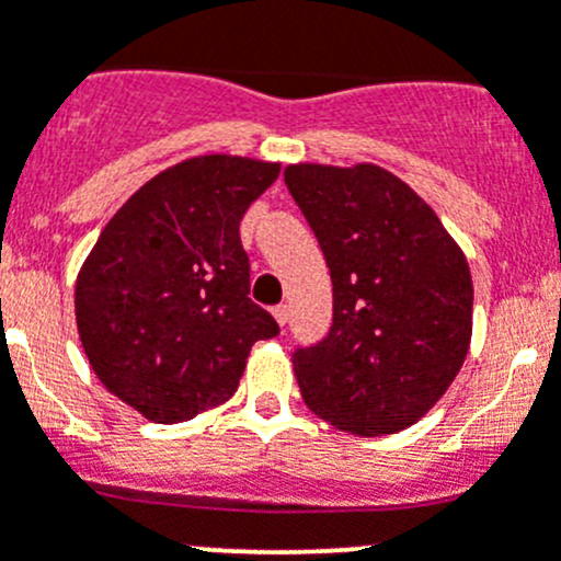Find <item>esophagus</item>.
Here are the masks:
<instances>
[{
	"mask_svg": "<svg viewBox=\"0 0 561 561\" xmlns=\"http://www.w3.org/2000/svg\"><path fill=\"white\" fill-rule=\"evenodd\" d=\"M271 312H274L276 322H279V325H285V322L290 320V309H287V304H279V307H274V309H271Z\"/></svg>",
	"mask_w": 561,
	"mask_h": 561,
	"instance_id": "obj_1",
	"label": "esophagus"
}]
</instances>
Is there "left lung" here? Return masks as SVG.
<instances>
[{
	"instance_id": "8db88e82",
	"label": "left lung",
	"mask_w": 561,
	"mask_h": 561,
	"mask_svg": "<svg viewBox=\"0 0 561 561\" xmlns=\"http://www.w3.org/2000/svg\"><path fill=\"white\" fill-rule=\"evenodd\" d=\"M333 282L322 342L293 353L314 415L382 437L421 421L456 380L472 339L463 252L415 190L386 168H285Z\"/></svg>"
}]
</instances>
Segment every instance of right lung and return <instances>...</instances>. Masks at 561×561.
I'll return each mask as SVG.
<instances>
[{"label":"right lung","instance_id":"obj_1","mask_svg":"<svg viewBox=\"0 0 561 561\" xmlns=\"http://www.w3.org/2000/svg\"><path fill=\"white\" fill-rule=\"evenodd\" d=\"M279 162L192 157L146 181L111 217L76 282L94 375L149 421L181 423L228 401L249 350L279 333L249 298L239 225Z\"/></svg>","mask_w":561,"mask_h":561}]
</instances>
